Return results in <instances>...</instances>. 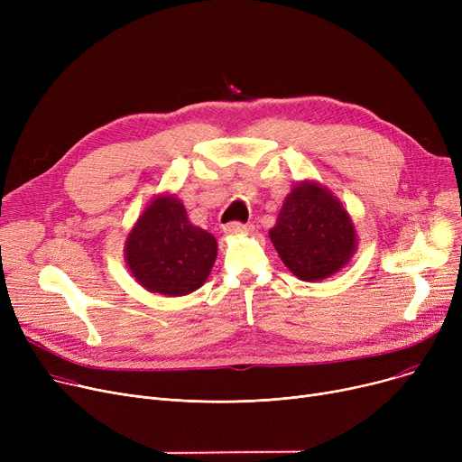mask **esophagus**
<instances>
[{
	"label": "esophagus",
	"instance_id": "obj_1",
	"mask_svg": "<svg viewBox=\"0 0 462 462\" xmlns=\"http://www.w3.org/2000/svg\"><path fill=\"white\" fill-rule=\"evenodd\" d=\"M249 230V226L247 225H241V223H230V225H226L225 228H223V232L226 234V236H237V234H244V232H247Z\"/></svg>",
	"mask_w": 462,
	"mask_h": 462
}]
</instances>
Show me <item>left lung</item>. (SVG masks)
Returning <instances> with one entry per match:
<instances>
[{"label":"left lung","instance_id":"1","mask_svg":"<svg viewBox=\"0 0 462 462\" xmlns=\"http://www.w3.org/2000/svg\"><path fill=\"white\" fill-rule=\"evenodd\" d=\"M270 239L288 272L307 282L341 272L357 251L350 213L314 180L296 183L286 194Z\"/></svg>","mask_w":462,"mask_h":462}]
</instances>
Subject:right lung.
<instances>
[{
    "instance_id": "right-lung-1",
    "label": "right lung",
    "mask_w": 462,
    "mask_h": 462,
    "mask_svg": "<svg viewBox=\"0 0 462 462\" xmlns=\"http://www.w3.org/2000/svg\"><path fill=\"white\" fill-rule=\"evenodd\" d=\"M125 263L152 294L187 296L209 277L217 239L194 226L176 194L162 192L145 206L125 239Z\"/></svg>"
}]
</instances>
